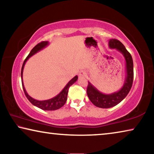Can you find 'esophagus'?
Returning <instances> with one entry per match:
<instances>
[{"instance_id": "esophagus-1", "label": "esophagus", "mask_w": 154, "mask_h": 154, "mask_svg": "<svg viewBox=\"0 0 154 154\" xmlns=\"http://www.w3.org/2000/svg\"><path fill=\"white\" fill-rule=\"evenodd\" d=\"M79 77H86V73H85V71H82L79 72Z\"/></svg>"}]
</instances>
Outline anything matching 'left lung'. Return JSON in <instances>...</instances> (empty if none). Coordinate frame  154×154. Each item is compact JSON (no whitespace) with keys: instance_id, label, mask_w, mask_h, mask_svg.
Instances as JSON below:
<instances>
[{"instance_id":"left-lung-1","label":"left lung","mask_w":154,"mask_h":154,"mask_svg":"<svg viewBox=\"0 0 154 154\" xmlns=\"http://www.w3.org/2000/svg\"><path fill=\"white\" fill-rule=\"evenodd\" d=\"M109 47L111 49H116L124 57L126 61V77L123 86L116 92L103 94L95 88L90 82H88L87 94L88 98L94 105L99 108H111L119 104L126 98L131 89L134 77L133 60L130 54L127 51L125 46L120 41L111 38L109 41Z\"/></svg>"}]
</instances>
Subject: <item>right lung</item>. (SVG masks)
Returning <instances> with one entry per match:
<instances>
[{"instance_id":"obj_1","label":"right lung","mask_w":154,"mask_h":154,"mask_svg":"<svg viewBox=\"0 0 154 154\" xmlns=\"http://www.w3.org/2000/svg\"><path fill=\"white\" fill-rule=\"evenodd\" d=\"M49 45L48 41H43V42H41L38 44H37L35 48H34L32 50L30 51V54H28V56L26 57V58L25 59V60L23 63L22 67V71H21V77H22V87L23 90H24V92L26 98L28 99V100L33 105L37 106L38 108L41 109L42 110L44 111H54L57 110L60 108H61L62 106H63L66 101L67 100V95H68V92H69V89L71 85H72L75 82H77L78 79L77 75L75 76L71 80H70V82L67 83L63 90H62L60 92L58 95L56 96L55 97L48 99V100H36V99L33 98L28 95L27 93L26 90L24 83H23V71H24V65L26 62L29 59L31 56H32L34 54L37 53L38 51L42 50L43 49L46 48L47 46Z\"/></svg>"}]
</instances>
